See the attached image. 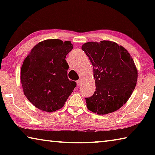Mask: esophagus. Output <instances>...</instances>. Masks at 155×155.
Instances as JSON below:
<instances>
[{"instance_id":"obj_1","label":"esophagus","mask_w":155,"mask_h":155,"mask_svg":"<svg viewBox=\"0 0 155 155\" xmlns=\"http://www.w3.org/2000/svg\"><path fill=\"white\" fill-rule=\"evenodd\" d=\"M77 85H78V86H80V85H81V79L78 80V81H77Z\"/></svg>"}]
</instances>
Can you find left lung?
Listing matches in <instances>:
<instances>
[{
  "label": "left lung",
  "mask_w": 155,
  "mask_h": 155,
  "mask_svg": "<svg viewBox=\"0 0 155 155\" xmlns=\"http://www.w3.org/2000/svg\"><path fill=\"white\" fill-rule=\"evenodd\" d=\"M92 64L96 91L85 98L87 109L98 115L118 110L127 103L137 84V70L129 52L114 41L83 44Z\"/></svg>",
  "instance_id": "8db88e82"
}]
</instances>
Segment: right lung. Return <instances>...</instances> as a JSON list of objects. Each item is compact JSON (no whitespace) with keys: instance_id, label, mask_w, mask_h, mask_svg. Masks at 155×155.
Listing matches in <instances>:
<instances>
[{"instance_id":"add662e5","label":"right lung","mask_w":155,"mask_h":155,"mask_svg":"<svg viewBox=\"0 0 155 155\" xmlns=\"http://www.w3.org/2000/svg\"><path fill=\"white\" fill-rule=\"evenodd\" d=\"M71 41L51 39L40 41L31 49L21 68L24 94L36 108L53 112L64 106L77 83L68 78L65 61L72 51Z\"/></svg>"}]
</instances>
